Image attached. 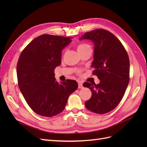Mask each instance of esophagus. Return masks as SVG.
I'll return each mask as SVG.
<instances>
[{
	"instance_id": "1",
	"label": "esophagus",
	"mask_w": 147,
	"mask_h": 147,
	"mask_svg": "<svg viewBox=\"0 0 147 147\" xmlns=\"http://www.w3.org/2000/svg\"><path fill=\"white\" fill-rule=\"evenodd\" d=\"M83 88V83H82V82H78V88L79 89H82V88Z\"/></svg>"
}]
</instances>
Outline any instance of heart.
<instances>
[{
	"instance_id": "1",
	"label": "heart",
	"mask_w": 147,
	"mask_h": 147,
	"mask_svg": "<svg viewBox=\"0 0 147 147\" xmlns=\"http://www.w3.org/2000/svg\"><path fill=\"white\" fill-rule=\"evenodd\" d=\"M88 47H91L90 45H88V44L86 43H82V44H80V45H78L77 47V50L78 51H81L84 48H86Z\"/></svg>"
}]
</instances>
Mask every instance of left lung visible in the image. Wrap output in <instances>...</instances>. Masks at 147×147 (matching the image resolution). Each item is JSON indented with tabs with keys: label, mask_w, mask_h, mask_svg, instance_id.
Instances as JSON below:
<instances>
[{
	"label": "left lung",
	"mask_w": 147,
	"mask_h": 147,
	"mask_svg": "<svg viewBox=\"0 0 147 147\" xmlns=\"http://www.w3.org/2000/svg\"><path fill=\"white\" fill-rule=\"evenodd\" d=\"M94 43L91 67L99 84L84 82L92 92L84 104L88 110L98 114L108 113L121 102L129 82V59L122 43L109 31L102 29L88 32L79 38Z\"/></svg>",
	"instance_id": "1"
}]
</instances>
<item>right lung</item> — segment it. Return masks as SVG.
I'll list each match as a JSON object with an SVG mask.
<instances>
[{"instance_id": "add662e5", "label": "right lung", "mask_w": 147, "mask_h": 147, "mask_svg": "<svg viewBox=\"0 0 147 147\" xmlns=\"http://www.w3.org/2000/svg\"><path fill=\"white\" fill-rule=\"evenodd\" d=\"M71 37L43 34L34 38L21 53L16 67L20 90L29 106L43 117H51L65 109L78 83L67 80L59 83L55 69L61 63L62 50Z\"/></svg>"}]
</instances>
